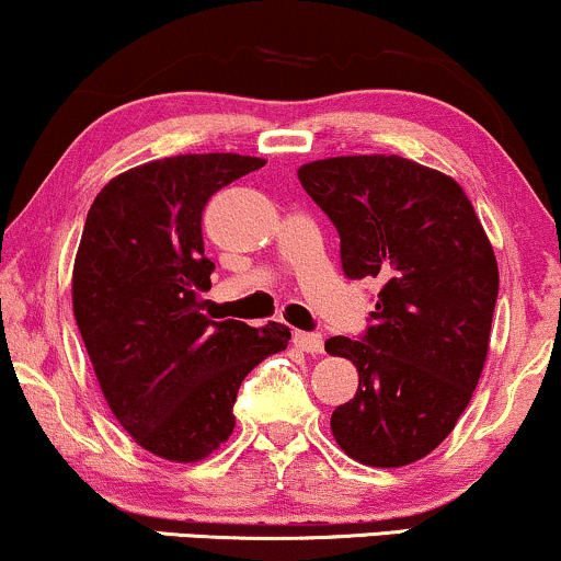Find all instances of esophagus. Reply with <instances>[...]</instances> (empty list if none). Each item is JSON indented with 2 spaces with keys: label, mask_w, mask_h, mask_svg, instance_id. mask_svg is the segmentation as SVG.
Returning <instances> with one entry per match:
<instances>
[{
  "label": "esophagus",
  "mask_w": 561,
  "mask_h": 561,
  "mask_svg": "<svg viewBox=\"0 0 561 561\" xmlns=\"http://www.w3.org/2000/svg\"><path fill=\"white\" fill-rule=\"evenodd\" d=\"M295 345H298L302 353L319 355L323 353V336L313 332H295Z\"/></svg>",
  "instance_id": "obj_1"
}]
</instances>
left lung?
I'll list each match as a JSON object with an SVG mask.
<instances>
[{"instance_id": "1", "label": "left lung", "mask_w": 561, "mask_h": 561, "mask_svg": "<svg viewBox=\"0 0 561 561\" xmlns=\"http://www.w3.org/2000/svg\"><path fill=\"white\" fill-rule=\"evenodd\" d=\"M298 178L340 232L345 276L381 285L366 334L327 340L329 355L357 368L332 434L357 462L402 468L451 434L481 379L494 248L462 187L417 161L334 157L302 164Z\"/></svg>"}]
</instances>
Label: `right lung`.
<instances>
[{
    "label": "right lung",
    "instance_id": "obj_1",
    "mask_svg": "<svg viewBox=\"0 0 561 561\" xmlns=\"http://www.w3.org/2000/svg\"><path fill=\"white\" fill-rule=\"evenodd\" d=\"M240 153H182L127 170L85 216L72 268V310L99 387L140 447L198 462L234 428L242 379L289 342L285 323L211 321L204 208L216 191L261 170Z\"/></svg>",
    "mask_w": 561,
    "mask_h": 561
}]
</instances>
